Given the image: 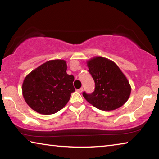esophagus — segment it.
Masks as SVG:
<instances>
[{"mask_svg": "<svg viewBox=\"0 0 159 159\" xmlns=\"http://www.w3.org/2000/svg\"><path fill=\"white\" fill-rule=\"evenodd\" d=\"M82 91H83V88H80V89H78L77 90V92H79V93H82Z\"/></svg>", "mask_w": 159, "mask_h": 159, "instance_id": "1", "label": "esophagus"}]
</instances>
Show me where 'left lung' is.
<instances>
[{"mask_svg": "<svg viewBox=\"0 0 159 159\" xmlns=\"http://www.w3.org/2000/svg\"><path fill=\"white\" fill-rule=\"evenodd\" d=\"M87 66L95 88L91 94L83 92L86 100L102 111L122 107L130 95L131 86L117 64L105 57H95L87 61Z\"/></svg>", "mask_w": 159, "mask_h": 159, "instance_id": "obj_1", "label": "left lung"}]
</instances>
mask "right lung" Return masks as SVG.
I'll return each instance as SVG.
<instances>
[{
	"label": "right lung",
	"instance_id": "1",
	"mask_svg": "<svg viewBox=\"0 0 159 159\" xmlns=\"http://www.w3.org/2000/svg\"><path fill=\"white\" fill-rule=\"evenodd\" d=\"M64 60L48 61L30 72L22 84L26 104L39 114L50 115L61 110L74 92L73 75L66 73Z\"/></svg>",
	"mask_w": 159,
	"mask_h": 159
}]
</instances>
